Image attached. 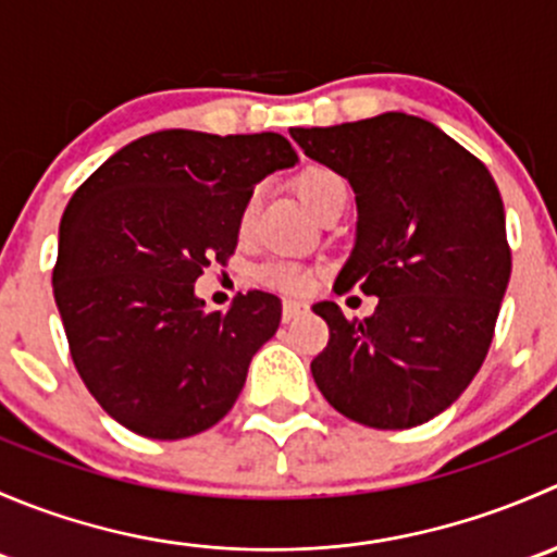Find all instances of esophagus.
Masks as SVG:
<instances>
[{"label": "esophagus", "instance_id": "esophagus-1", "mask_svg": "<svg viewBox=\"0 0 557 557\" xmlns=\"http://www.w3.org/2000/svg\"><path fill=\"white\" fill-rule=\"evenodd\" d=\"M307 312V305H301V301H283V323H290V320H296L299 314Z\"/></svg>", "mask_w": 557, "mask_h": 557}]
</instances>
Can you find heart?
Returning <instances> with one entry per match:
<instances>
[{
    "label": "heart",
    "mask_w": 557,
    "mask_h": 557,
    "mask_svg": "<svg viewBox=\"0 0 557 557\" xmlns=\"http://www.w3.org/2000/svg\"><path fill=\"white\" fill-rule=\"evenodd\" d=\"M296 194L305 201L307 210H310L312 215H318L320 207H323L325 201H331L339 194H347V185L339 174L325 170V166H307V170H301L299 177H296ZM250 212L252 201L245 210V221L250 218ZM258 280H261L263 285H269V288L283 290V294H307V290L312 288L310 269L290 261L267 263V267L258 269Z\"/></svg>",
    "instance_id": "1"
}]
</instances>
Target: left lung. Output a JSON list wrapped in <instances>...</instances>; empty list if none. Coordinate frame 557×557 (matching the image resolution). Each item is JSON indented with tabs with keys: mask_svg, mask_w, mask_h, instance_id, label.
Instances as JSON below:
<instances>
[{
	"mask_svg": "<svg viewBox=\"0 0 557 557\" xmlns=\"http://www.w3.org/2000/svg\"><path fill=\"white\" fill-rule=\"evenodd\" d=\"M290 137L356 194V245L334 290L380 299L363 320L334 301L312 307L331 331L310 367L314 385L369 429L429 423L469 387L493 342L512 274L502 194L480 159L407 112Z\"/></svg>",
	"mask_w": 557,
	"mask_h": 557,
	"instance_id": "1",
	"label": "left lung"
}]
</instances>
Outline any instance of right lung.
Wrapping results in <instances>:
<instances>
[{
  "label": "right lung",
  "instance_id": "add662e5",
  "mask_svg": "<svg viewBox=\"0 0 557 557\" xmlns=\"http://www.w3.org/2000/svg\"><path fill=\"white\" fill-rule=\"evenodd\" d=\"M296 161L272 132L166 128L110 156L70 199L55 307L83 383L128 431L185 440L234 407L283 305L250 290L205 312L194 283L234 252L256 183Z\"/></svg>",
  "mask_w": 557,
  "mask_h": 557
}]
</instances>
